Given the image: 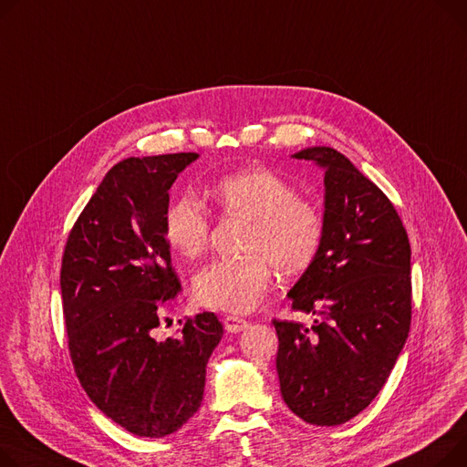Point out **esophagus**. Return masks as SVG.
Returning a JSON list of instances; mask_svg holds the SVG:
<instances>
[{"label":"esophagus","mask_w":467,"mask_h":467,"mask_svg":"<svg viewBox=\"0 0 467 467\" xmlns=\"http://www.w3.org/2000/svg\"><path fill=\"white\" fill-rule=\"evenodd\" d=\"M247 323L245 319H242V317H238V316H227L225 319H223V327H225V330L227 332H242V330H245L247 328Z\"/></svg>","instance_id":"esophagus-1"}]
</instances>
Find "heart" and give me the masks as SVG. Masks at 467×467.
<instances>
[{"label":"heart","instance_id":"1","mask_svg":"<svg viewBox=\"0 0 467 467\" xmlns=\"http://www.w3.org/2000/svg\"><path fill=\"white\" fill-rule=\"evenodd\" d=\"M212 199L225 213L252 220L245 244L252 255L202 266L193 277L199 304L245 314L268 293L274 266L279 274L296 275L316 263L327 233L325 213L285 178L263 167L231 172L213 183ZM163 233L174 252L197 259L210 242V212L201 199L183 193L165 208Z\"/></svg>","mask_w":467,"mask_h":467}]
</instances>
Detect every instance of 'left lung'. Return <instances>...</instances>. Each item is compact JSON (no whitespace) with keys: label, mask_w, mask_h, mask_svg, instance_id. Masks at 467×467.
I'll return each mask as SVG.
<instances>
[{"label":"left lung","mask_w":467,"mask_h":467,"mask_svg":"<svg viewBox=\"0 0 467 467\" xmlns=\"http://www.w3.org/2000/svg\"><path fill=\"white\" fill-rule=\"evenodd\" d=\"M296 160L325 167V242L289 291L312 327L274 319L287 408L316 426L344 424L387 383L411 327V245L389 197L344 153L317 146Z\"/></svg>","instance_id":"left-lung-1"}]
</instances>
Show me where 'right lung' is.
<instances>
[{
    "label": "right lung",
    "instance_id": "add662e5",
    "mask_svg": "<svg viewBox=\"0 0 467 467\" xmlns=\"http://www.w3.org/2000/svg\"><path fill=\"white\" fill-rule=\"evenodd\" d=\"M195 151L114 165L69 231L61 304L75 374L89 400L140 438H163L201 408L206 364L223 336L212 312L153 336L180 291L163 233L176 176Z\"/></svg>",
    "mask_w": 467,
    "mask_h": 467
}]
</instances>
